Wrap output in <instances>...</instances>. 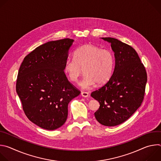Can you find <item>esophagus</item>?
<instances>
[{
    "label": "esophagus",
    "instance_id": "obj_1",
    "mask_svg": "<svg viewBox=\"0 0 161 161\" xmlns=\"http://www.w3.org/2000/svg\"><path fill=\"white\" fill-rule=\"evenodd\" d=\"M81 94V96H82L83 97H88V96H89L88 92H82Z\"/></svg>",
    "mask_w": 161,
    "mask_h": 161
}]
</instances>
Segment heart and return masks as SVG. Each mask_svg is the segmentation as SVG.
I'll return each instance as SVG.
<instances>
[{"instance_id": "b5f03b06", "label": "heart", "mask_w": 161, "mask_h": 161, "mask_svg": "<svg viewBox=\"0 0 161 161\" xmlns=\"http://www.w3.org/2000/svg\"><path fill=\"white\" fill-rule=\"evenodd\" d=\"M115 64L113 53L108 49H101L92 44H85L76 50L74 58L65 60L64 69L69 79L76 83L83 72L81 81L83 88H89L96 83L100 85L111 77Z\"/></svg>"}]
</instances>
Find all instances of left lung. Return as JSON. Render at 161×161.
Here are the masks:
<instances>
[{"mask_svg":"<svg viewBox=\"0 0 161 161\" xmlns=\"http://www.w3.org/2000/svg\"><path fill=\"white\" fill-rule=\"evenodd\" d=\"M111 43L115 67L109 81L93 91L91 96L100 104L96 120L105 126H116L129 119L142 105L147 74L136 50L112 37H102Z\"/></svg>","mask_w":161,"mask_h":161,"instance_id":"8db88e82","label":"left lung"}]
</instances>
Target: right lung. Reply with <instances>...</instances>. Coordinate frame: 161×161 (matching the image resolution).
Instances as JSON below:
<instances>
[{
  "label": "right lung",
  "mask_w": 161,
  "mask_h": 161,
  "mask_svg": "<svg viewBox=\"0 0 161 161\" xmlns=\"http://www.w3.org/2000/svg\"><path fill=\"white\" fill-rule=\"evenodd\" d=\"M73 41L65 38L42 44L28 54L19 67L16 90L23 110L42 129L55 130L64 125L69 103L81 93L64 71Z\"/></svg>",
  "instance_id": "right-lung-1"
}]
</instances>
